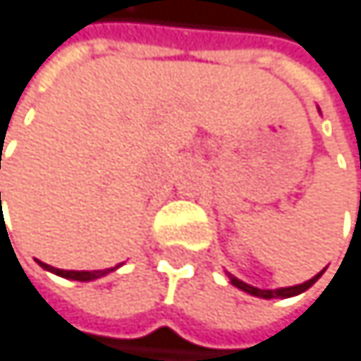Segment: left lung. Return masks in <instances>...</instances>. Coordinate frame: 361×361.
<instances>
[{"label": "left lung", "instance_id": "1", "mask_svg": "<svg viewBox=\"0 0 361 361\" xmlns=\"http://www.w3.org/2000/svg\"><path fill=\"white\" fill-rule=\"evenodd\" d=\"M318 112H321V110H318ZM225 275L229 277L231 286L240 288L243 293H247V295H251V297H257V299H288V297H297V295L305 293V290H307V288H312V286L316 283V279L321 277L323 273L314 275L312 279H307V281H303V283L288 286V288H275V290H262V288H255V286H251V283H245V281H243V279H238V277H233V275H231V273H227V271H225Z\"/></svg>", "mask_w": 361, "mask_h": 361}]
</instances>
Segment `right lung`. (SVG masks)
Instances as JSON below:
<instances>
[{"instance_id": "obj_1", "label": "right lung", "mask_w": 361, "mask_h": 361, "mask_svg": "<svg viewBox=\"0 0 361 361\" xmlns=\"http://www.w3.org/2000/svg\"><path fill=\"white\" fill-rule=\"evenodd\" d=\"M38 264L43 267L45 271L54 273V275H60L64 279H75V281H94V279H99V277H106L108 273H112V271H116L121 267V264H116L114 269H104V271H62V269H54V267L45 264V262H38Z\"/></svg>"}]
</instances>
